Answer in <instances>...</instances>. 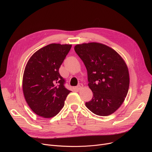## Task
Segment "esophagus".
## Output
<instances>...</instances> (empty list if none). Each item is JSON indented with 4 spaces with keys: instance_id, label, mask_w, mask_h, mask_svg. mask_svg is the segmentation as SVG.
<instances>
[{
    "instance_id": "34e87169",
    "label": "esophagus",
    "mask_w": 152,
    "mask_h": 152,
    "mask_svg": "<svg viewBox=\"0 0 152 152\" xmlns=\"http://www.w3.org/2000/svg\"><path fill=\"white\" fill-rule=\"evenodd\" d=\"M83 87V85L82 84H81V83H79V84L76 87V89L77 90L79 91V90L82 89Z\"/></svg>"
}]
</instances>
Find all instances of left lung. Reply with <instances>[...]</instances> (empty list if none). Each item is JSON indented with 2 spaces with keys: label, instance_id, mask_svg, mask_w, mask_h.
Listing matches in <instances>:
<instances>
[{
  "label": "left lung",
  "instance_id": "left-lung-1",
  "mask_svg": "<svg viewBox=\"0 0 152 152\" xmlns=\"http://www.w3.org/2000/svg\"><path fill=\"white\" fill-rule=\"evenodd\" d=\"M87 71L93 92L86 106L94 114L105 116L116 111L125 100L129 87L128 68L123 58L112 48L98 42L75 46Z\"/></svg>",
  "mask_w": 152,
  "mask_h": 152
}]
</instances>
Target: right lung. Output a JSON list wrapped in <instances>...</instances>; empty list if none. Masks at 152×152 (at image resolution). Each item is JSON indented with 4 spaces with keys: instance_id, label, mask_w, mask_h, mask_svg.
Here are the masks:
<instances>
[{
    "instance_id": "add662e5",
    "label": "right lung",
    "mask_w": 152,
    "mask_h": 152,
    "mask_svg": "<svg viewBox=\"0 0 152 152\" xmlns=\"http://www.w3.org/2000/svg\"><path fill=\"white\" fill-rule=\"evenodd\" d=\"M71 44H50L36 51L29 59L23 77L24 96L30 108L38 116L57 115L71 92L66 89L59 68Z\"/></svg>"
}]
</instances>
